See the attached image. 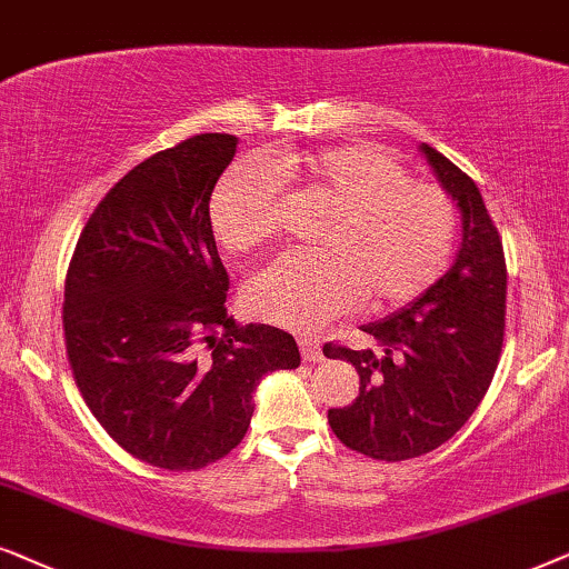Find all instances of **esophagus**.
<instances>
[{
	"instance_id": "1",
	"label": "esophagus",
	"mask_w": 569,
	"mask_h": 569,
	"mask_svg": "<svg viewBox=\"0 0 569 569\" xmlns=\"http://www.w3.org/2000/svg\"><path fill=\"white\" fill-rule=\"evenodd\" d=\"M299 351H301V359H305V361H322L320 340L312 338V336L299 338Z\"/></svg>"
}]
</instances>
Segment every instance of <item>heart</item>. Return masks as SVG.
<instances>
[{"instance_id":"b5f03b06","label":"heart","mask_w":569,"mask_h":569,"mask_svg":"<svg viewBox=\"0 0 569 569\" xmlns=\"http://www.w3.org/2000/svg\"><path fill=\"white\" fill-rule=\"evenodd\" d=\"M278 177L325 202L317 252L280 257L247 286V307L291 330L320 328L356 301L392 309L419 299L448 270L458 237V208L442 187L416 181L398 158L346 142L293 153ZM283 221L278 181L254 163L218 179L208 223L229 254L260 252Z\"/></svg>"}]
</instances>
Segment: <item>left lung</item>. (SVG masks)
Instances as JSON below:
<instances>
[{
  "instance_id": "1",
  "label": "left lung",
  "mask_w": 569,
  "mask_h": 569,
  "mask_svg": "<svg viewBox=\"0 0 569 569\" xmlns=\"http://www.w3.org/2000/svg\"><path fill=\"white\" fill-rule=\"evenodd\" d=\"M421 150L463 216L458 260L411 307L363 325L375 348H322L359 372V396L330 408V429L346 448L388 463L437 450L471 419L505 340L507 264L497 226L476 181L435 148Z\"/></svg>"
}]
</instances>
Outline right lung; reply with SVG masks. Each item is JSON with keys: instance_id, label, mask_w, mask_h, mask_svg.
<instances>
[{"instance_id": "obj_1", "label": "right lung", "mask_w": 569, "mask_h": 569, "mask_svg": "<svg viewBox=\"0 0 569 569\" xmlns=\"http://www.w3.org/2000/svg\"><path fill=\"white\" fill-rule=\"evenodd\" d=\"M233 153V134L206 132L134 166L90 213L64 280L82 400L121 450L166 471L229 456L257 382L301 361L291 332L226 312L208 202Z\"/></svg>"}]
</instances>
